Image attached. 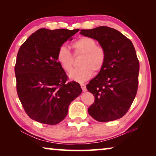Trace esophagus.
Masks as SVG:
<instances>
[{"label":"esophagus","mask_w":156,"mask_h":156,"mask_svg":"<svg viewBox=\"0 0 156 156\" xmlns=\"http://www.w3.org/2000/svg\"><path fill=\"white\" fill-rule=\"evenodd\" d=\"M81 87H82V91H87V88H86V85H85L84 84H80Z\"/></svg>","instance_id":"obj_1"}]
</instances>
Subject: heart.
<instances>
[{
  "label": "heart",
  "instance_id": "b5f03b06",
  "mask_svg": "<svg viewBox=\"0 0 156 156\" xmlns=\"http://www.w3.org/2000/svg\"><path fill=\"white\" fill-rule=\"evenodd\" d=\"M74 57L82 56L79 66L69 74V78L78 82L88 80L94 72L98 73L103 69L106 60V52L103 47L97 45L93 38L82 37L72 44ZM65 46L59 47L57 52L56 59L65 72H69L74 67V57Z\"/></svg>",
  "mask_w": 156,
  "mask_h": 156
}]
</instances>
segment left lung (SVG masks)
Listing matches in <instances>:
<instances>
[{
  "instance_id": "left-lung-1",
  "label": "left lung",
  "mask_w": 156,
  "mask_h": 156,
  "mask_svg": "<svg viewBox=\"0 0 156 156\" xmlns=\"http://www.w3.org/2000/svg\"><path fill=\"white\" fill-rule=\"evenodd\" d=\"M80 33L97 40L106 52L104 68L87 85L95 99L89 114L99 122L120 119L129 111L138 90L139 61L133 44L109 27L81 30Z\"/></svg>"
}]
</instances>
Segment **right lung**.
I'll return each instance as SVG.
<instances>
[{"label":"right lung","mask_w":156,"mask_h":156,"mask_svg":"<svg viewBox=\"0 0 156 156\" xmlns=\"http://www.w3.org/2000/svg\"><path fill=\"white\" fill-rule=\"evenodd\" d=\"M79 29L41 28L20 46L15 65L19 99L30 118L49 125L60 123L71 102L82 93L79 83L68 76L56 59L59 47Z\"/></svg>","instance_id":"add662e5"}]
</instances>
